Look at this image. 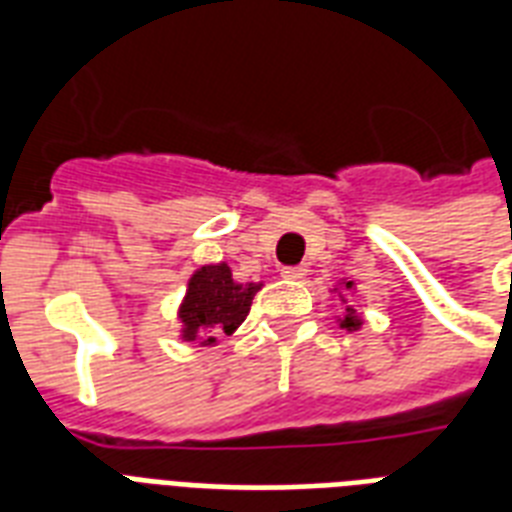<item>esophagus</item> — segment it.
<instances>
[{
    "mask_svg": "<svg viewBox=\"0 0 512 512\" xmlns=\"http://www.w3.org/2000/svg\"><path fill=\"white\" fill-rule=\"evenodd\" d=\"M305 268L303 265H287V268H281V279L287 281H303L305 279Z\"/></svg>",
    "mask_w": 512,
    "mask_h": 512,
    "instance_id": "esophagus-1",
    "label": "esophagus"
}]
</instances>
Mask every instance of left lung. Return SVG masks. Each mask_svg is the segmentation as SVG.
<instances>
[{
  "instance_id": "8db88e82",
  "label": "left lung",
  "mask_w": 512,
  "mask_h": 512,
  "mask_svg": "<svg viewBox=\"0 0 512 512\" xmlns=\"http://www.w3.org/2000/svg\"><path fill=\"white\" fill-rule=\"evenodd\" d=\"M332 292L340 295V300L345 303V313L337 316L340 327L348 329V332H358V329L364 327V316H361V311H358L356 305L350 303V297H353V292H356V281H348V279L337 281L335 287H332Z\"/></svg>"
}]
</instances>
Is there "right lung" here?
<instances>
[{
    "label": "right lung",
    "instance_id": "obj_1",
    "mask_svg": "<svg viewBox=\"0 0 512 512\" xmlns=\"http://www.w3.org/2000/svg\"><path fill=\"white\" fill-rule=\"evenodd\" d=\"M263 281H236L228 263L201 265L191 273L185 297L177 305L180 340L199 342L201 348L217 345L220 335H233L244 324L252 297Z\"/></svg>",
    "mask_w": 512,
    "mask_h": 512
}]
</instances>
